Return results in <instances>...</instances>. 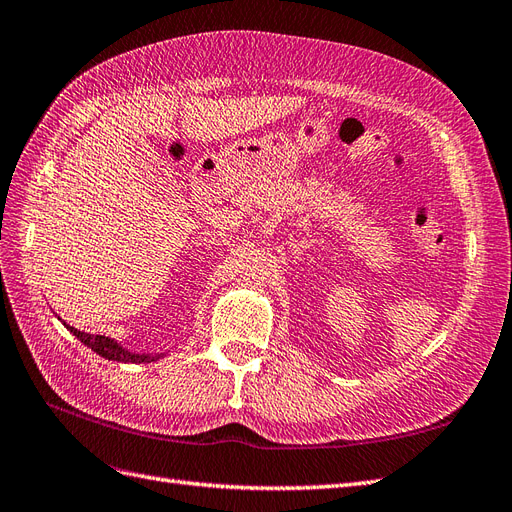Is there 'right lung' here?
Returning a JSON list of instances; mask_svg holds the SVG:
<instances>
[{
    "mask_svg": "<svg viewBox=\"0 0 512 512\" xmlns=\"http://www.w3.org/2000/svg\"><path fill=\"white\" fill-rule=\"evenodd\" d=\"M64 326H66L72 334H75V337H77L83 345L92 347L98 356L107 358V360H115V362H154V360H158L160 356H163V354H156V356H150V354H133V352H128V349H124L118 341H113V339H109V337H102V334H87V332H81V330H77V328L68 326L66 321H64Z\"/></svg>",
    "mask_w": 512,
    "mask_h": 512,
    "instance_id": "right-lung-1",
    "label": "right lung"
}]
</instances>
